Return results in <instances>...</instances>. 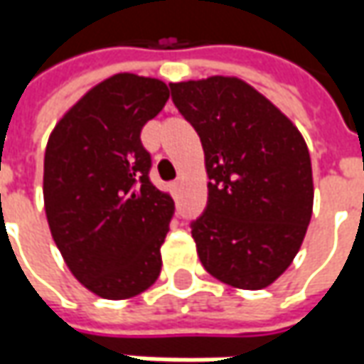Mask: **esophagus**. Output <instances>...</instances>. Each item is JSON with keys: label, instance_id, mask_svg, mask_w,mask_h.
Wrapping results in <instances>:
<instances>
[{"label": "esophagus", "instance_id": "esophagus-1", "mask_svg": "<svg viewBox=\"0 0 364 364\" xmlns=\"http://www.w3.org/2000/svg\"><path fill=\"white\" fill-rule=\"evenodd\" d=\"M170 188H172V194L178 196V194H180V190H182V180H176V182H172V184H170Z\"/></svg>", "mask_w": 364, "mask_h": 364}]
</instances>
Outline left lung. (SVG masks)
<instances>
[{
    "label": "left lung",
    "instance_id": "8db88e82",
    "mask_svg": "<svg viewBox=\"0 0 364 364\" xmlns=\"http://www.w3.org/2000/svg\"><path fill=\"white\" fill-rule=\"evenodd\" d=\"M196 129L208 203L192 227L204 269L239 289H263L286 272L312 218L314 184L298 127L235 77L170 82Z\"/></svg>",
    "mask_w": 364,
    "mask_h": 364
}]
</instances>
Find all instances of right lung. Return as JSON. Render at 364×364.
Segmentation results:
<instances>
[{
    "label": "right lung",
    "instance_id": "1",
    "mask_svg": "<svg viewBox=\"0 0 364 364\" xmlns=\"http://www.w3.org/2000/svg\"><path fill=\"white\" fill-rule=\"evenodd\" d=\"M168 97L158 78L119 73L78 99L50 133V232L73 275L105 300L133 298L160 275L174 200L151 184L139 135Z\"/></svg>",
    "mask_w": 364,
    "mask_h": 364
}]
</instances>
